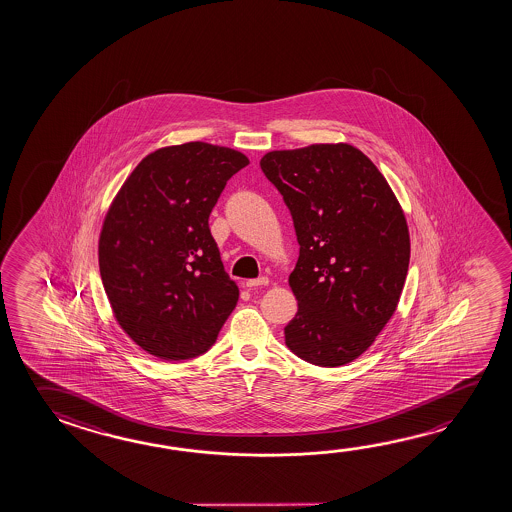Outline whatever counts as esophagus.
<instances>
[{"instance_id": "esophagus-1", "label": "esophagus", "mask_w": 512, "mask_h": 512, "mask_svg": "<svg viewBox=\"0 0 512 512\" xmlns=\"http://www.w3.org/2000/svg\"><path fill=\"white\" fill-rule=\"evenodd\" d=\"M268 284V277L252 278V280H246V287H248V289H257V287H262V285Z\"/></svg>"}]
</instances>
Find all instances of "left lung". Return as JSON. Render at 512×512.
Instances as JSON below:
<instances>
[{"label":"left lung","instance_id":"obj_1","mask_svg":"<svg viewBox=\"0 0 512 512\" xmlns=\"http://www.w3.org/2000/svg\"><path fill=\"white\" fill-rule=\"evenodd\" d=\"M260 169L282 194L300 244L289 277L298 312L284 328L285 344L321 368L355 361L402 294L411 259L402 207L350 144L269 151Z\"/></svg>","mask_w":512,"mask_h":512}]
</instances>
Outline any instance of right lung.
Here are the masks:
<instances>
[{
    "label": "right lung",
    "mask_w": 512,
    "mask_h": 512,
    "mask_svg": "<svg viewBox=\"0 0 512 512\" xmlns=\"http://www.w3.org/2000/svg\"><path fill=\"white\" fill-rule=\"evenodd\" d=\"M241 151L185 143L153 151L126 178L100 234V275L119 325L144 352L185 361L207 352L239 300L209 216Z\"/></svg>",
    "instance_id": "1"
}]
</instances>
